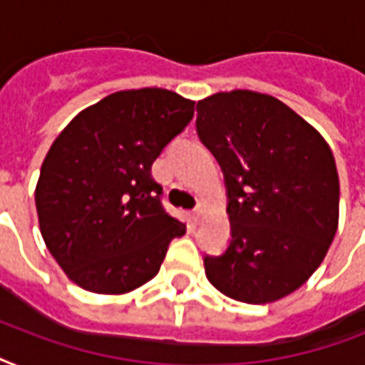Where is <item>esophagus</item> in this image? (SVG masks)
<instances>
[{
    "mask_svg": "<svg viewBox=\"0 0 365 365\" xmlns=\"http://www.w3.org/2000/svg\"><path fill=\"white\" fill-rule=\"evenodd\" d=\"M200 217H202V210H200V206H197V208L193 210L195 223H200Z\"/></svg>",
    "mask_w": 365,
    "mask_h": 365,
    "instance_id": "obj_1",
    "label": "esophagus"
}]
</instances>
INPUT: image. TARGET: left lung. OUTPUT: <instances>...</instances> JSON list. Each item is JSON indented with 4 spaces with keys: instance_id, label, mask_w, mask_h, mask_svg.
Listing matches in <instances>:
<instances>
[{
    "instance_id": "left-lung-1",
    "label": "left lung",
    "mask_w": 365,
    "mask_h": 365,
    "mask_svg": "<svg viewBox=\"0 0 365 365\" xmlns=\"http://www.w3.org/2000/svg\"><path fill=\"white\" fill-rule=\"evenodd\" d=\"M197 134L222 166L231 242L206 255L214 288L261 305L303 286L328 254L339 223L331 149L269 94L231 91L197 104Z\"/></svg>"
}]
</instances>
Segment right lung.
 Returning a JSON list of instances; mask_svg holds the SVG:
<instances>
[{"mask_svg":"<svg viewBox=\"0 0 365 365\" xmlns=\"http://www.w3.org/2000/svg\"><path fill=\"white\" fill-rule=\"evenodd\" d=\"M193 111V100L166 88L121 91L83 110L53 142L36 187L37 217L77 286L110 295L140 288L185 233L160 202L151 165Z\"/></svg>","mask_w":365,"mask_h":365,"instance_id":"obj_1","label":"right lung"}]
</instances>
